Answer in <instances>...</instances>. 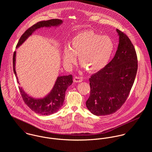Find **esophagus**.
Instances as JSON below:
<instances>
[{
  "label": "esophagus",
  "instance_id": "esophagus-1",
  "mask_svg": "<svg viewBox=\"0 0 152 152\" xmlns=\"http://www.w3.org/2000/svg\"><path fill=\"white\" fill-rule=\"evenodd\" d=\"M83 80V77L80 76H75L74 78V81L75 83H80V82H82Z\"/></svg>",
  "mask_w": 152,
  "mask_h": 152
}]
</instances>
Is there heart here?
I'll use <instances>...</instances> for the list:
<instances>
[{
  "label": "heart",
  "mask_w": 152,
  "mask_h": 152,
  "mask_svg": "<svg viewBox=\"0 0 152 152\" xmlns=\"http://www.w3.org/2000/svg\"><path fill=\"white\" fill-rule=\"evenodd\" d=\"M113 48V43L108 36H100L92 30L81 31L73 37L69 47H64L63 62L69 66L78 55L79 62L88 71H98L107 65Z\"/></svg>",
  "instance_id": "1"
}]
</instances>
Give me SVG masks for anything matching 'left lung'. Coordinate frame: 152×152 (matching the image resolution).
I'll return each instance as SVG.
<instances>
[{"label":"left lung","instance_id":"obj_1","mask_svg":"<svg viewBox=\"0 0 152 152\" xmlns=\"http://www.w3.org/2000/svg\"><path fill=\"white\" fill-rule=\"evenodd\" d=\"M116 31L119 43L114 57L89 79L91 92L86 106L96 116L110 115L121 108L129 96L137 71L133 45L125 33Z\"/></svg>","mask_w":152,"mask_h":152}]
</instances>
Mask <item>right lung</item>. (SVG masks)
Instances as JSON below:
<instances>
[{
	"label": "right lung",
	"instance_id": "right-lung-1",
	"mask_svg": "<svg viewBox=\"0 0 152 152\" xmlns=\"http://www.w3.org/2000/svg\"><path fill=\"white\" fill-rule=\"evenodd\" d=\"M62 23L63 21L61 20L57 19L37 22L24 31L17 44L16 47H19L22 44L36 29L43 27L57 26L61 24ZM15 57L16 52L15 51L13 56V68L18 83H19L18 78L15 70ZM72 75L58 77L51 92L42 99H34L30 97L26 94L22 88L19 87V89L23 101L33 111L40 115H48L56 113L63 106L65 99V91L67 88L72 84Z\"/></svg>",
	"mask_w": 152,
	"mask_h": 152
}]
</instances>
